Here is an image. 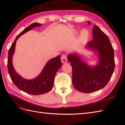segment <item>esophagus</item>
<instances>
[{
	"label": "esophagus",
	"mask_w": 125,
	"mask_h": 125,
	"mask_svg": "<svg viewBox=\"0 0 125 125\" xmlns=\"http://www.w3.org/2000/svg\"><path fill=\"white\" fill-rule=\"evenodd\" d=\"M61 62L63 63L67 62V57L65 54H63L61 56Z\"/></svg>",
	"instance_id": "1"
}]
</instances>
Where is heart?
Here are the masks:
<instances>
[{
  "label": "heart",
  "instance_id": "heart-1",
  "mask_svg": "<svg viewBox=\"0 0 125 125\" xmlns=\"http://www.w3.org/2000/svg\"><path fill=\"white\" fill-rule=\"evenodd\" d=\"M89 37V31L86 30H83L81 31L80 33L79 37L78 38V42L80 44H84L87 42Z\"/></svg>",
  "mask_w": 125,
  "mask_h": 125
}]
</instances>
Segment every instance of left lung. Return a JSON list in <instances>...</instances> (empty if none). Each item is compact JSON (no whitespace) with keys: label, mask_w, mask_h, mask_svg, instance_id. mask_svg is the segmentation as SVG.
<instances>
[{"label":"left lung","mask_w":125,"mask_h":125,"mask_svg":"<svg viewBox=\"0 0 125 125\" xmlns=\"http://www.w3.org/2000/svg\"><path fill=\"white\" fill-rule=\"evenodd\" d=\"M88 23L90 24V21ZM92 33L93 40L89 42L85 47L97 53V64L89 65L78 54H70L68 56L72 68L73 84L83 93L104 88L109 81L115 69L114 50L108 36L95 25Z\"/></svg>","instance_id":"obj_1"}]
</instances>
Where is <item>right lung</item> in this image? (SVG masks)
<instances>
[{"label": "right lung", "mask_w": 125, "mask_h": 125, "mask_svg": "<svg viewBox=\"0 0 125 125\" xmlns=\"http://www.w3.org/2000/svg\"><path fill=\"white\" fill-rule=\"evenodd\" d=\"M41 25L42 24L37 23L31 24L18 34L9 49L8 55V71L12 81L21 90L33 95L43 94L49 92L53 87L56 73L62 66L61 56L59 55L49 60L45 65L42 71L34 79H25L16 72L12 65V56L15 52L17 40L22 35L32 28L41 26Z\"/></svg>", "instance_id": "1"}]
</instances>
